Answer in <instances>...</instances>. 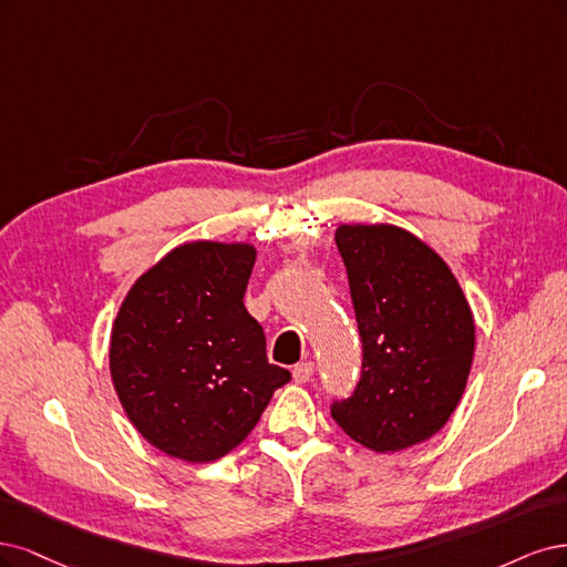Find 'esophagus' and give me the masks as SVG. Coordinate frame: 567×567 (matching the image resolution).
<instances>
[{
	"mask_svg": "<svg viewBox=\"0 0 567 567\" xmlns=\"http://www.w3.org/2000/svg\"><path fill=\"white\" fill-rule=\"evenodd\" d=\"M313 370H316V364L310 362V360H303V362L297 364L295 370H291V374H295L297 383H306L310 377H313Z\"/></svg>",
	"mask_w": 567,
	"mask_h": 567,
	"instance_id": "34e87169",
	"label": "esophagus"
}]
</instances>
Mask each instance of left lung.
<instances>
[{"label":"left lung","instance_id":"left-lung-1","mask_svg":"<svg viewBox=\"0 0 567 567\" xmlns=\"http://www.w3.org/2000/svg\"><path fill=\"white\" fill-rule=\"evenodd\" d=\"M362 339V372L334 422L374 452H400L441 431L460 405L476 324L447 264L416 235L389 226L337 228Z\"/></svg>","mask_w":567,"mask_h":567}]
</instances>
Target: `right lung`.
Instances as JSON below:
<instances>
[{
	"mask_svg": "<svg viewBox=\"0 0 567 567\" xmlns=\"http://www.w3.org/2000/svg\"><path fill=\"white\" fill-rule=\"evenodd\" d=\"M254 261L245 243H186L145 270L117 310L113 386L145 441L176 460H221L291 379L268 362L243 303Z\"/></svg>",
	"mask_w": 567,
	"mask_h": 567,
	"instance_id": "obj_1",
	"label": "right lung"
}]
</instances>
